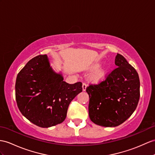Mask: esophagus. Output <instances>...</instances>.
I'll list each match as a JSON object with an SVG mask.
<instances>
[{
	"label": "esophagus",
	"mask_w": 155,
	"mask_h": 155,
	"mask_svg": "<svg viewBox=\"0 0 155 155\" xmlns=\"http://www.w3.org/2000/svg\"><path fill=\"white\" fill-rule=\"evenodd\" d=\"M87 85L85 83H83V85H82V87H83V91H85L86 90V88H87Z\"/></svg>",
	"instance_id": "esophagus-1"
}]
</instances>
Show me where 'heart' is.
<instances>
[{
  "mask_svg": "<svg viewBox=\"0 0 155 155\" xmlns=\"http://www.w3.org/2000/svg\"><path fill=\"white\" fill-rule=\"evenodd\" d=\"M105 71L102 68H99L95 70V72L93 74V80L96 81H99L104 78Z\"/></svg>",
  "mask_w": 155,
  "mask_h": 155,
  "instance_id": "obj_1",
  "label": "heart"
}]
</instances>
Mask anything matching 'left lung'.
Returning a JSON list of instances; mask_svg holds the SVG:
<instances>
[{
  "label": "left lung",
  "instance_id": "1",
  "mask_svg": "<svg viewBox=\"0 0 155 155\" xmlns=\"http://www.w3.org/2000/svg\"><path fill=\"white\" fill-rule=\"evenodd\" d=\"M115 64L117 67L106 80L86 88L89 118L104 127H116L125 122L136 109L140 97L137 71L120 54L116 56Z\"/></svg>",
  "mask_w": 155,
  "mask_h": 155
}]
</instances>
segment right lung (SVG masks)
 <instances>
[{"label":"right lung","mask_w":155,"mask_h":155,"mask_svg":"<svg viewBox=\"0 0 155 155\" xmlns=\"http://www.w3.org/2000/svg\"><path fill=\"white\" fill-rule=\"evenodd\" d=\"M50 66L47 55L33 58L18 73L15 89L19 110L35 125L49 127L66 119L69 104L82 83L69 84Z\"/></svg>","instance_id":"1"}]
</instances>
